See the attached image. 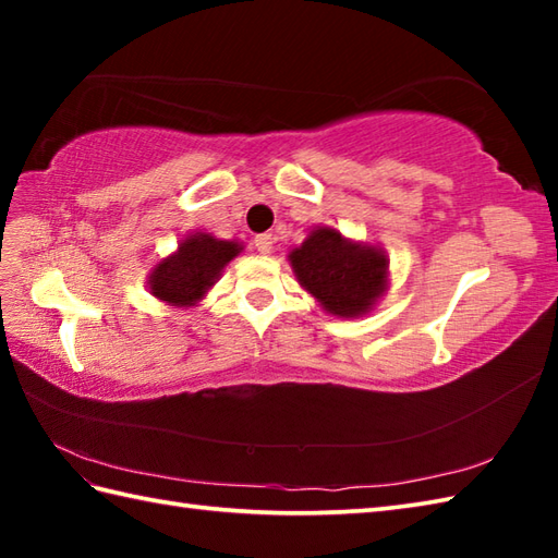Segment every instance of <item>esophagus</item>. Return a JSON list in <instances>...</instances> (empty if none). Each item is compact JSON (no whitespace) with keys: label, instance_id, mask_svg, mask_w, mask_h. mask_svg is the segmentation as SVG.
<instances>
[{"label":"esophagus","instance_id":"esophagus-1","mask_svg":"<svg viewBox=\"0 0 558 558\" xmlns=\"http://www.w3.org/2000/svg\"><path fill=\"white\" fill-rule=\"evenodd\" d=\"M254 246L258 254H270L272 252V236L270 234H258L254 240Z\"/></svg>","mask_w":558,"mask_h":558}]
</instances>
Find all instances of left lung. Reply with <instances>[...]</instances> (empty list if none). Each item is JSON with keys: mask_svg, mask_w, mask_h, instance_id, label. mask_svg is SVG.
I'll return each instance as SVG.
<instances>
[{"mask_svg": "<svg viewBox=\"0 0 558 558\" xmlns=\"http://www.w3.org/2000/svg\"><path fill=\"white\" fill-rule=\"evenodd\" d=\"M288 258L300 286L328 314L340 318H357L372 312L388 288V256L384 248L345 240L333 228L312 230Z\"/></svg>", "mask_w": 558, "mask_h": 558, "instance_id": "8db88e82", "label": "left lung"}]
</instances>
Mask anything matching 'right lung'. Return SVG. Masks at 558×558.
<instances>
[{
    "instance_id": "right-lung-1",
    "label": "right lung",
    "mask_w": 558,
    "mask_h": 558,
    "mask_svg": "<svg viewBox=\"0 0 558 558\" xmlns=\"http://www.w3.org/2000/svg\"><path fill=\"white\" fill-rule=\"evenodd\" d=\"M242 252L240 242L216 240L208 232L184 236L177 252L150 270L148 288L153 298L170 306H196L216 286L222 268Z\"/></svg>"
}]
</instances>
